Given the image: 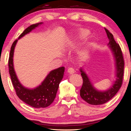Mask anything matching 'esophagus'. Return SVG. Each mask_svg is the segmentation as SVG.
<instances>
[{
  "instance_id": "1",
  "label": "esophagus",
  "mask_w": 131,
  "mask_h": 131,
  "mask_svg": "<svg viewBox=\"0 0 131 131\" xmlns=\"http://www.w3.org/2000/svg\"><path fill=\"white\" fill-rule=\"evenodd\" d=\"M68 73L70 74H72L74 73V70L72 68H69L68 69Z\"/></svg>"
}]
</instances>
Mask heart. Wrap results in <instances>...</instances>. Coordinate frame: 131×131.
Returning <instances> with one entry per match:
<instances>
[{
    "label": "heart",
    "instance_id": "heart-1",
    "mask_svg": "<svg viewBox=\"0 0 131 131\" xmlns=\"http://www.w3.org/2000/svg\"><path fill=\"white\" fill-rule=\"evenodd\" d=\"M78 34L79 38L80 39H85L89 36L90 32L89 30L87 29H80L79 30ZM74 41H72V42H71V43L73 44V43H74ZM90 48V44H87L85 47L80 50L79 51V54L80 55V57L81 58H84L87 57L88 52H89Z\"/></svg>",
    "mask_w": 131,
    "mask_h": 131
}]
</instances>
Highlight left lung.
Returning <instances> with one entry per match:
<instances>
[{
    "instance_id": "obj_1",
    "label": "left lung",
    "mask_w": 131,
    "mask_h": 131,
    "mask_svg": "<svg viewBox=\"0 0 131 131\" xmlns=\"http://www.w3.org/2000/svg\"><path fill=\"white\" fill-rule=\"evenodd\" d=\"M105 29L108 39L107 46L112 53L114 61L115 79L113 80L112 85L106 90H97L94 87L84 69H80L83 79V84L80 90V96L83 100L92 105H102L107 102L118 91L123 83L124 67L123 53L119 44L114 40L113 35L106 28Z\"/></svg>"
}]
</instances>
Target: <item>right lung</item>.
<instances>
[{"label": "right lung", "mask_w": 131, "mask_h": 131, "mask_svg": "<svg viewBox=\"0 0 131 131\" xmlns=\"http://www.w3.org/2000/svg\"><path fill=\"white\" fill-rule=\"evenodd\" d=\"M43 24V23H40L29 26L19 36L18 40L29 34ZM17 41L18 40H16L12 44L8 60L9 73L17 96L21 101L33 107H47L53 102L55 98L59 83L63 79L65 68L61 67L50 71L44 80L37 87L34 88L25 87L18 79L14 68L13 57Z\"/></svg>", "instance_id": "add662e5"}]
</instances>
